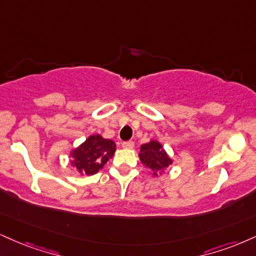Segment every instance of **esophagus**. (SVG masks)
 <instances>
[{"label": "esophagus", "mask_w": 256, "mask_h": 256, "mask_svg": "<svg viewBox=\"0 0 256 256\" xmlns=\"http://www.w3.org/2000/svg\"><path fill=\"white\" fill-rule=\"evenodd\" d=\"M122 146L124 148V149H132V148L134 146V143L132 140H128V142H124V143L122 144Z\"/></svg>", "instance_id": "34e87169"}]
</instances>
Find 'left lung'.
Masks as SVG:
<instances>
[{
    "mask_svg": "<svg viewBox=\"0 0 256 256\" xmlns=\"http://www.w3.org/2000/svg\"><path fill=\"white\" fill-rule=\"evenodd\" d=\"M140 158L146 167L152 169L155 176L173 163V160L169 158L162 144L158 140H150L149 143L143 144L140 146Z\"/></svg>",
    "mask_w": 256,
    "mask_h": 256,
    "instance_id": "left-lung-1",
    "label": "left lung"
}]
</instances>
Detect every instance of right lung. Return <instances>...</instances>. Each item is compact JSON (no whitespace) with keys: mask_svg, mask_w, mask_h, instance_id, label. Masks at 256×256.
<instances>
[{"mask_svg":"<svg viewBox=\"0 0 256 256\" xmlns=\"http://www.w3.org/2000/svg\"><path fill=\"white\" fill-rule=\"evenodd\" d=\"M114 152V142L104 140L100 134H92L70 154L72 166L81 175H94L113 158Z\"/></svg>","mask_w":256,"mask_h":256,"instance_id":"add662e5","label":"right lung"}]
</instances>
